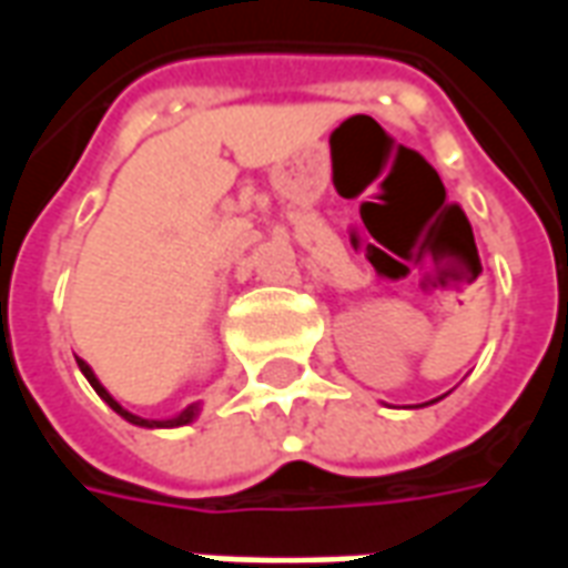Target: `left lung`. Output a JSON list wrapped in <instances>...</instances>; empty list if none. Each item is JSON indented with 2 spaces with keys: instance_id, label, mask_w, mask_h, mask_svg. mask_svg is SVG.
I'll return each mask as SVG.
<instances>
[{
  "instance_id": "left-lung-1",
  "label": "left lung",
  "mask_w": 568,
  "mask_h": 568,
  "mask_svg": "<svg viewBox=\"0 0 568 568\" xmlns=\"http://www.w3.org/2000/svg\"><path fill=\"white\" fill-rule=\"evenodd\" d=\"M435 402H438V398H435Z\"/></svg>"
}]
</instances>
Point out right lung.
<instances>
[{
	"label": "right lung",
	"mask_w": 568,
	"mask_h": 568,
	"mask_svg": "<svg viewBox=\"0 0 568 568\" xmlns=\"http://www.w3.org/2000/svg\"><path fill=\"white\" fill-rule=\"evenodd\" d=\"M75 362H79L81 374H84V377H88V383H91V386H93V393L100 395V398H103L105 405H109V407H112V410H115L118 417H124V419H128V423H133V426H140V428H179V426H187V423H194V419H197L200 402H197V405H187L185 410H182V414H175V417H170V419H145V417H136V414H130L128 407H121V405H118V402H115V398L109 395V389H105L103 383H100V377L93 374V368H91V365H88V362H84V358H75Z\"/></svg>",
	"instance_id": "add662e5"
}]
</instances>
